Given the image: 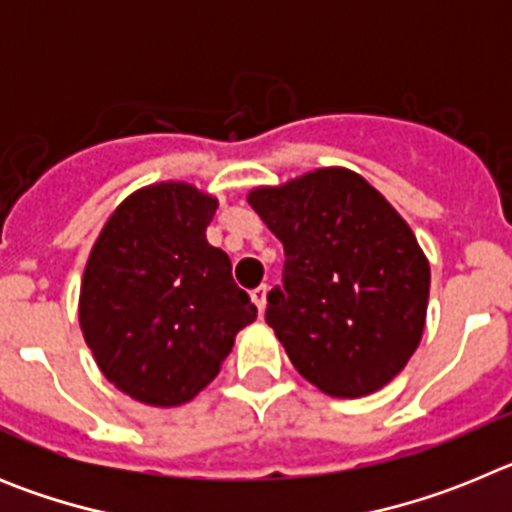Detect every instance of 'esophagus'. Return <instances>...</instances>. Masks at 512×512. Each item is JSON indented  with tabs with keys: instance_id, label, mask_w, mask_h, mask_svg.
<instances>
[{
	"instance_id": "34e87169",
	"label": "esophagus",
	"mask_w": 512,
	"mask_h": 512,
	"mask_svg": "<svg viewBox=\"0 0 512 512\" xmlns=\"http://www.w3.org/2000/svg\"><path fill=\"white\" fill-rule=\"evenodd\" d=\"M266 292H269V289H266V287H256L251 292V300H253V305L259 307V312L266 310Z\"/></svg>"
}]
</instances>
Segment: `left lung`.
I'll list each match as a JSON object with an SVG mask.
<instances>
[{
  "instance_id": "obj_1",
  "label": "left lung",
  "mask_w": 512,
  "mask_h": 512,
  "mask_svg": "<svg viewBox=\"0 0 512 512\" xmlns=\"http://www.w3.org/2000/svg\"><path fill=\"white\" fill-rule=\"evenodd\" d=\"M248 205L284 246L266 323L330 397H364L405 369L425 328L431 264L405 217L343 166L253 187Z\"/></svg>"
}]
</instances>
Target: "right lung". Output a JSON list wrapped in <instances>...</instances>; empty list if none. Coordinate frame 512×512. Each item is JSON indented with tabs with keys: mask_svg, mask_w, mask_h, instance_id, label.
<instances>
[{
	"mask_svg": "<svg viewBox=\"0 0 512 512\" xmlns=\"http://www.w3.org/2000/svg\"><path fill=\"white\" fill-rule=\"evenodd\" d=\"M217 197L189 182L135 189L99 230L79 325L99 372L151 408L194 400L256 320L228 253L207 243Z\"/></svg>",
	"mask_w": 512,
	"mask_h": 512,
	"instance_id": "right-lung-1",
	"label": "right lung"
}]
</instances>
